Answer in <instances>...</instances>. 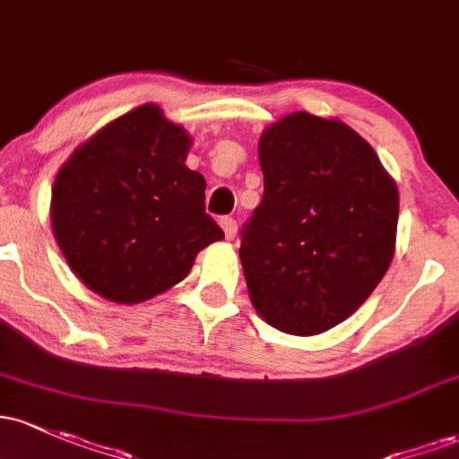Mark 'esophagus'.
I'll return each instance as SVG.
<instances>
[{
  "label": "esophagus",
  "instance_id": "34e87169",
  "mask_svg": "<svg viewBox=\"0 0 459 459\" xmlns=\"http://www.w3.org/2000/svg\"><path fill=\"white\" fill-rule=\"evenodd\" d=\"M220 226H221V230H224L226 239H235V235H238V221H235L233 218H221Z\"/></svg>",
  "mask_w": 459,
  "mask_h": 459
}]
</instances>
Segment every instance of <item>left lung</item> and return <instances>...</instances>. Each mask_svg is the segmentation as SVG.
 <instances>
[{"label": "left lung", "mask_w": 459, "mask_h": 459, "mask_svg": "<svg viewBox=\"0 0 459 459\" xmlns=\"http://www.w3.org/2000/svg\"><path fill=\"white\" fill-rule=\"evenodd\" d=\"M259 165L264 198L239 246L250 300L283 333L333 329L390 268L394 180L355 130L305 110L264 130Z\"/></svg>", "instance_id": "obj_1"}]
</instances>
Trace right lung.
Listing matches in <instances>:
<instances>
[{
  "instance_id": "obj_1",
  "label": "right lung",
  "mask_w": 459,
  "mask_h": 459,
  "mask_svg": "<svg viewBox=\"0 0 459 459\" xmlns=\"http://www.w3.org/2000/svg\"><path fill=\"white\" fill-rule=\"evenodd\" d=\"M191 139L156 104L84 141L52 187V230L95 294L143 303L180 283L224 230L204 211V176L185 165Z\"/></svg>"
}]
</instances>
